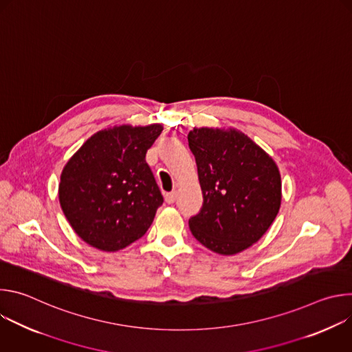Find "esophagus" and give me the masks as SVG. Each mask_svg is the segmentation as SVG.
<instances>
[{
    "instance_id": "1",
    "label": "esophagus",
    "mask_w": 352,
    "mask_h": 352,
    "mask_svg": "<svg viewBox=\"0 0 352 352\" xmlns=\"http://www.w3.org/2000/svg\"><path fill=\"white\" fill-rule=\"evenodd\" d=\"M166 202L168 204V205H171V204H174L175 202V199H177V192L174 190V192H168V193H166Z\"/></svg>"
}]
</instances>
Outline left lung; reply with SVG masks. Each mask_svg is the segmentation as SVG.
I'll use <instances>...</instances> for the list:
<instances>
[{
  "label": "left lung",
  "instance_id": "obj_1",
  "mask_svg": "<svg viewBox=\"0 0 352 352\" xmlns=\"http://www.w3.org/2000/svg\"><path fill=\"white\" fill-rule=\"evenodd\" d=\"M204 206L189 219L192 235L220 255H235L258 242L281 205L274 160L234 128H193L188 133Z\"/></svg>",
  "mask_w": 352,
  "mask_h": 352
}]
</instances>
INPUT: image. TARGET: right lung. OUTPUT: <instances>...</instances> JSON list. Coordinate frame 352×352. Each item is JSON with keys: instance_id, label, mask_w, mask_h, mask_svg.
Listing matches in <instances>:
<instances>
[{"instance_id": "1", "label": "right lung", "mask_w": 352, "mask_h": 352, "mask_svg": "<svg viewBox=\"0 0 352 352\" xmlns=\"http://www.w3.org/2000/svg\"><path fill=\"white\" fill-rule=\"evenodd\" d=\"M162 131L160 124L102 129L65 164L60 205L74 231L90 246L116 252L152 226L163 195L144 157Z\"/></svg>"}]
</instances>
